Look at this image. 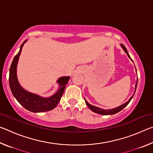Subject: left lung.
I'll return each mask as SVG.
<instances>
[{"instance_id":"obj_1","label":"left lung","mask_w":153,"mask_h":153,"mask_svg":"<svg viewBox=\"0 0 153 153\" xmlns=\"http://www.w3.org/2000/svg\"><path fill=\"white\" fill-rule=\"evenodd\" d=\"M120 45H121V48H123V50L124 51V52H125V53L127 54V55H128V57L131 59V61L133 62L132 59H131L130 56H129V53H128V51H127L126 48L125 47V46L123 45L122 44H121ZM137 84H138V78H137L136 84V85H135V90H134V94H133L132 96H131V97H130V98H129V100H128V101H127L126 102L123 103V104H122V105H120V106H119V107H116V108H111V109H103V108H99V107H96V106H94V105H92L89 104V103L88 102L86 101V99H85V98H84V99H85V102H86V104L87 105L88 107L90 108V109L91 110V111H92L93 112L96 113L100 114V115H114V114H115V113H118V112H120V111H121V110L123 109V108H125V107H126V106L129 104V102L131 101V100L132 99V98H133V97H134V94H135V92H136V88H137Z\"/></svg>"}]
</instances>
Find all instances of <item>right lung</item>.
I'll use <instances>...</instances> for the list:
<instances>
[{
  "label": "right lung",
  "mask_w": 153,
  "mask_h": 153,
  "mask_svg": "<svg viewBox=\"0 0 153 153\" xmlns=\"http://www.w3.org/2000/svg\"><path fill=\"white\" fill-rule=\"evenodd\" d=\"M27 40H25L20 46L19 53H18L13 60L9 70V86L13 95L23 106L25 109L33 113H41L48 111L58 105L60 101L62 95H63L65 88L69 82L70 77L63 76L57 79L56 82L59 84V89L56 93L49 97H43L41 96L32 93L25 90L21 86L17 79V67L19 61V56L22 53V48L24 44Z\"/></svg>",
  "instance_id": "1"
}]
</instances>
